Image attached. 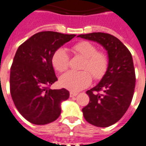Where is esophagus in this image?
Masks as SVG:
<instances>
[{
    "label": "esophagus",
    "instance_id": "34e87169",
    "mask_svg": "<svg viewBox=\"0 0 146 146\" xmlns=\"http://www.w3.org/2000/svg\"><path fill=\"white\" fill-rule=\"evenodd\" d=\"M78 95V93L77 92H70V97L72 98V97H75L76 96Z\"/></svg>",
    "mask_w": 146,
    "mask_h": 146
}]
</instances>
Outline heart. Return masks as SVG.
I'll return each mask as SVG.
<instances>
[{
    "instance_id": "heart-1",
    "label": "heart",
    "mask_w": 146,
    "mask_h": 146,
    "mask_svg": "<svg viewBox=\"0 0 146 146\" xmlns=\"http://www.w3.org/2000/svg\"><path fill=\"white\" fill-rule=\"evenodd\" d=\"M72 50L85 59L82 69L87 70L96 80L101 79L107 72L108 60L105 54L98 52L93 44L89 42H81L73 46ZM53 67L57 72L66 71L68 67L69 56L64 48H58L54 53L51 59ZM87 71H69L60 78V84L67 90L78 92L89 86L92 82V77Z\"/></svg>"
}]
</instances>
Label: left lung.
<instances>
[{
    "label": "left lung",
    "instance_id": "obj_1",
    "mask_svg": "<svg viewBox=\"0 0 146 146\" xmlns=\"http://www.w3.org/2000/svg\"><path fill=\"white\" fill-rule=\"evenodd\" d=\"M78 37L98 43L108 53L107 72L99 83L86 92L90 102L82 112L91 125L109 127L123 116L133 98L136 82L133 58L126 46L113 35L98 32Z\"/></svg>",
    "mask_w": 146,
    "mask_h": 146
}]
</instances>
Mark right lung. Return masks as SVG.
<instances>
[{
	"mask_svg": "<svg viewBox=\"0 0 146 146\" xmlns=\"http://www.w3.org/2000/svg\"><path fill=\"white\" fill-rule=\"evenodd\" d=\"M74 34L37 33L17 50L10 69V93L23 117L34 125H46L61 113V104L69 98L66 89L51 90L57 80L51 59L54 53Z\"/></svg>",
	"mask_w": 146,
	"mask_h": 146,
	"instance_id": "add662e5",
	"label": "right lung"
}]
</instances>
